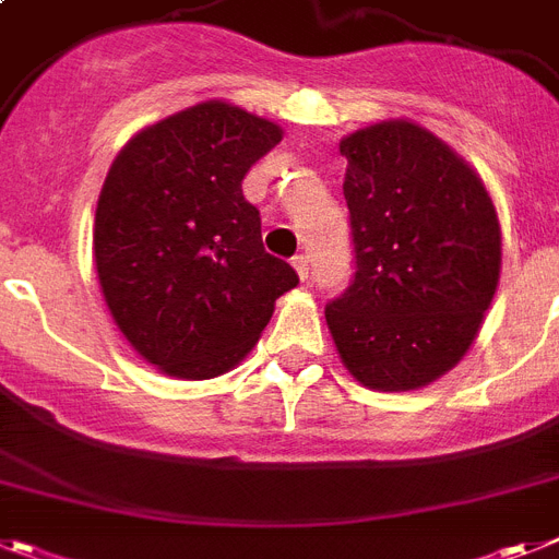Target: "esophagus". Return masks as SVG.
Instances as JSON below:
<instances>
[{
  "instance_id": "obj_1",
  "label": "esophagus",
  "mask_w": 559,
  "mask_h": 559,
  "mask_svg": "<svg viewBox=\"0 0 559 559\" xmlns=\"http://www.w3.org/2000/svg\"><path fill=\"white\" fill-rule=\"evenodd\" d=\"M290 262H294L299 280H308V274H311V269H308V254H297Z\"/></svg>"
}]
</instances>
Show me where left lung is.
I'll return each instance as SVG.
<instances>
[{
  "label": "left lung",
  "mask_w": 559,
  "mask_h": 559,
  "mask_svg": "<svg viewBox=\"0 0 559 559\" xmlns=\"http://www.w3.org/2000/svg\"><path fill=\"white\" fill-rule=\"evenodd\" d=\"M338 152L353 274L328 328L365 388H424L469 350L492 302L498 214L478 175L416 123H376Z\"/></svg>",
  "instance_id": "8db88e82"
}]
</instances>
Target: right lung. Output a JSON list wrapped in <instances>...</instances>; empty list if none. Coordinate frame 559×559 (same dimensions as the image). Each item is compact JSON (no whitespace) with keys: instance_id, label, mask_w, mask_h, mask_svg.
<instances>
[{"instance_id":"obj_1","label":"right lung","mask_w":559,"mask_h":559,"mask_svg":"<svg viewBox=\"0 0 559 559\" xmlns=\"http://www.w3.org/2000/svg\"><path fill=\"white\" fill-rule=\"evenodd\" d=\"M283 132L223 102L138 132L104 180L95 269L123 336L180 379L231 370L297 271L262 248L242 178Z\"/></svg>"}]
</instances>
